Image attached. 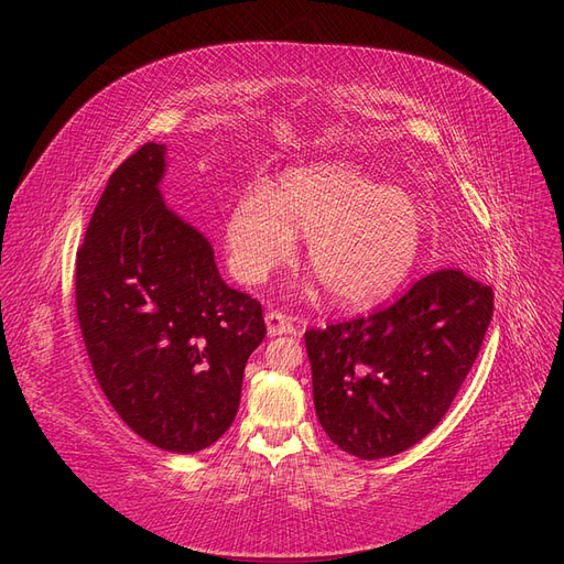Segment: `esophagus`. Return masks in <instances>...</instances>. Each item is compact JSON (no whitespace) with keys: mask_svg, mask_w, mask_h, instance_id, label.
Segmentation results:
<instances>
[{"mask_svg":"<svg viewBox=\"0 0 564 564\" xmlns=\"http://www.w3.org/2000/svg\"><path fill=\"white\" fill-rule=\"evenodd\" d=\"M265 329H268V336H282V334H294L296 332L294 322L289 319L286 315L278 313V311L265 313Z\"/></svg>","mask_w":564,"mask_h":564,"instance_id":"34e87169","label":"esophagus"}]
</instances>
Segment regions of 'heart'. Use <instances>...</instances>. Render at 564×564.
<instances>
[{"instance_id": "heart-1", "label": "heart", "mask_w": 564, "mask_h": 564, "mask_svg": "<svg viewBox=\"0 0 564 564\" xmlns=\"http://www.w3.org/2000/svg\"><path fill=\"white\" fill-rule=\"evenodd\" d=\"M308 240V270L338 305L381 299L412 265L425 242L421 204L400 187L348 164H327L280 178L272 191L251 185L226 216V251L232 272L263 282Z\"/></svg>"}]
</instances>
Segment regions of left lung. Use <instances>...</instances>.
<instances>
[{"label":"left lung","instance_id":"1","mask_svg":"<svg viewBox=\"0 0 564 564\" xmlns=\"http://www.w3.org/2000/svg\"><path fill=\"white\" fill-rule=\"evenodd\" d=\"M491 313V286L437 270L377 313L305 332L324 433L365 460L414 447L447 414Z\"/></svg>","mask_w":564,"mask_h":564}]
</instances>
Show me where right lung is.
<instances>
[{"label": "right lung", "mask_w": 564, "mask_h": 564, "mask_svg": "<svg viewBox=\"0 0 564 564\" xmlns=\"http://www.w3.org/2000/svg\"><path fill=\"white\" fill-rule=\"evenodd\" d=\"M166 145L117 166L77 253L79 329L96 379L150 445L195 454L240 409L261 303L220 280L212 242L162 197Z\"/></svg>", "instance_id": "right-lung-1"}]
</instances>
